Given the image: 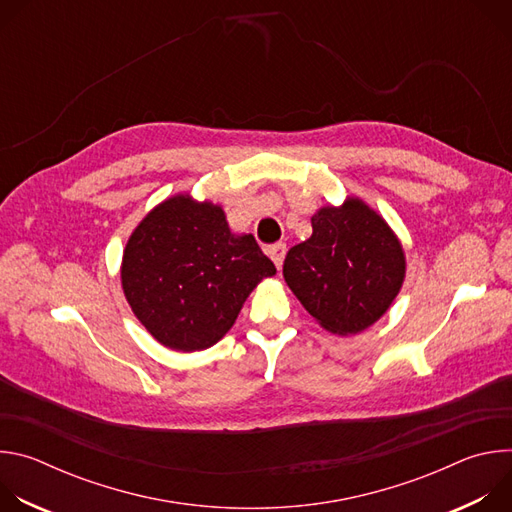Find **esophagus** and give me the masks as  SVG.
<instances>
[{
	"label": "esophagus",
	"mask_w": 512,
	"mask_h": 512,
	"mask_svg": "<svg viewBox=\"0 0 512 512\" xmlns=\"http://www.w3.org/2000/svg\"><path fill=\"white\" fill-rule=\"evenodd\" d=\"M267 253H269L271 261L275 263V267H277V269H281V265H283V257H285V245H283V243H275V245H271V247L267 249Z\"/></svg>",
	"instance_id": "esophagus-1"
}]
</instances>
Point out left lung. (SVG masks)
<instances>
[{"mask_svg": "<svg viewBox=\"0 0 512 512\" xmlns=\"http://www.w3.org/2000/svg\"><path fill=\"white\" fill-rule=\"evenodd\" d=\"M283 277L326 330L356 334L375 324L399 294L405 257L383 218L348 198L312 216V237L287 251Z\"/></svg>", "mask_w": 512, "mask_h": 512, "instance_id": "1", "label": "left lung"}]
</instances>
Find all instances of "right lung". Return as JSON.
Segmentation results:
<instances>
[{
  "mask_svg": "<svg viewBox=\"0 0 512 512\" xmlns=\"http://www.w3.org/2000/svg\"><path fill=\"white\" fill-rule=\"evenodd\" d=\"M273 273L253 235L229 231L221 206L174 196L129 237L121 281L133 314L158 342L194 352L221 340L253 287Z\"/></svg>",
  "mask_w": 512,
  "mask_h": 512,
  "instance_id": "1",
  "label": "right lung"
}]
</instances>
